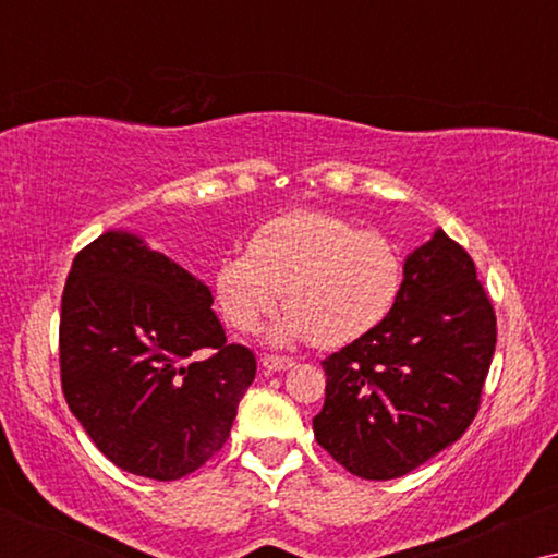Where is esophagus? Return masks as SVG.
Listing matches in <instances>:
<instances>
[{"mask_svg": "<svg viewBox=\"0 0 558 558\" xmlns=\"http://www.w3.org/2000/svg\"><path fill=\"white\" fill-rule=\"evenodd\" d=\"M292 364H295V362H292L290 356H276V354L263 356V366H266L268 372H286V369H290Z\"/></svg>", "mask_w": 558, "mask_h": 558, "instance_id": "34e87169", "label": "esophagus"}]
</instances>
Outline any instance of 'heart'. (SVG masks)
<instances>
[{
	"instance_id": "obj_1",
	"label": "heart",
	"mask_w": 558,
	"mask_h": 558,
	"mask_svg": "<svg viewBox=\"0 0 558 558\" xmlns=\"http://www.w3.org/2000/svg\"><path fill=\"white\" fill-rule=\"evenodd\" d=\"M403 263L391 241L325 211H290L253 231L248 251L221 258L214 295L239 332H256L286 292L280 344L337 349L374 332L399 300Z\"/></svg>"
}]
</instances>
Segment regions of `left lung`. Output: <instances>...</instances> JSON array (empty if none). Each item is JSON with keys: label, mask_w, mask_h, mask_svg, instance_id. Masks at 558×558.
I'll return each instance as SVG.
<instances>
[{"label": "left lung", "mask_w": 558, "mask_h": 558, "mask_svg": "<svg viewBox=\"0 0 558 558\" xmlns=\"http://www.w3.org/2000/svg\"><path fill=\"white\" fill-rule=\"evenodd\" d=\"M495 342V310L475 263L438 229L405 258L391 315L323 362L317 442L364 480L415 470L475 418Z\"/></svg>", "instance_id": "obj_1"}]
</instances>
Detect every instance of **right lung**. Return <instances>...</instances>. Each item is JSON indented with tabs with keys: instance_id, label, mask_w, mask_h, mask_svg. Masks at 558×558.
<instances>
[{
	"instance_id": "add662e5",
	"label": "right lung",
	"mask_w": 558,
	"mask_h": 558,
	"mask_svg": "<svg viewBox=\"0 0 558 558\" xmlns=\"http://www.w3.org/2000/svg\"><path fill=\"white\" fill-rule=\"evenodd\" d=\"M211 290L135 233L88 243L61 298V386L110 462L179 480L229 438L256 379L248 347L229 344Z\"/></svg>"
}]
</instances>
